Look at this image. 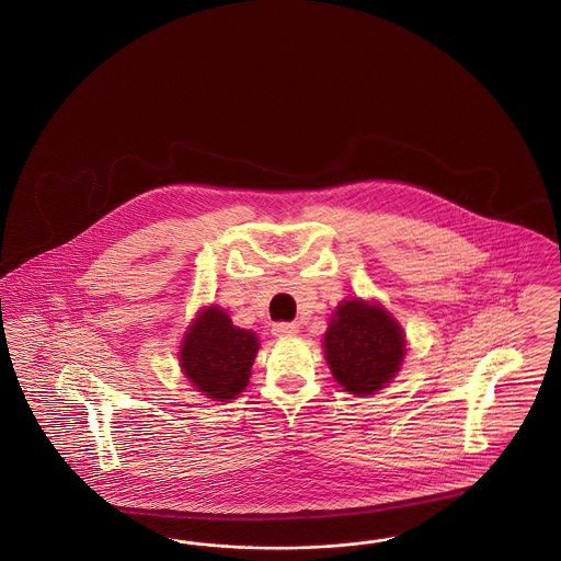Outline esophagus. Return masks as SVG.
I'll return each mask as SVG.
<instances>
[{
  "mask_svg": "<svg viewBox=\"0 0 561 561\" xmlns=\"http://www.w3.org/2000/svg\"><path fill=\"white\" fill-rule=\"evenodd\" d=\"M273 336H296L298 334V325L296 323H275L273 325Z\"/></svg>",
  "mask_w": 561,
  "mask_h": 561,
  "instance_id": "esophagus-1",
  "label": "esophagus"
}]
</instances>
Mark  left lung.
<instances>
[{"label": "left lung", "instance_id": "1", "mask_svg": "<svg viewBox=\"0 0 561 561\" xmlns=\"http://www.w3.org/2000/svg\"><path fill=\"white\" fill-rule=\"evenodd\" d=\"M323 353L346 392L371 397L401 371L407 340L401 323L380 302L351 298L330 317Z\"/></svg>", "mask_w": 561, "mask_h": 561}]
</instances>
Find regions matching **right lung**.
I'll list each match as a JSON object with an SVG mask.
<instances>
[{"instance_id": "right-lung-1", "label": "right lung", "mask_w": 561, "mask_h": 561, "mask_svg": "<svg viewBox=\"0 0 561 561\" xmlns=\"http://www.w3.org/2000/svg\"><path fill=\"white\" fill-rule=\"evenodd\" d=\"M259 348L254 332L233 325L221 307L210 305L198 311L183 334L181 371L210 401L229 403L247 390Z\"/></svg>"}]
</instances>
